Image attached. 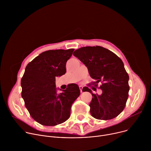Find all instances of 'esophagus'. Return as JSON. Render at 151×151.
<instances>
[{"label":"esophagus","instance_id":"esophagus-1","mask_svg":"<svg viewBox=\"0 0 151 151\" xmlns=\"http://www.w3.org/2000/svg\"><path fill=\"white\" fill-rule=\"evenodd\" d=\"M79 87V89H80V91H81V93H82V92H83V86H81V85H80Z\"/></svg>","mask_w":151,"mask_h":151}]
</instances>
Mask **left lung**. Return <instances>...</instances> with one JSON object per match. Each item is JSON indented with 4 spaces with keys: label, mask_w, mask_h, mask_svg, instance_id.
Listing matches in <instances>:
<instances>
[{
    "label": "left lung",
    "mask_w": 151,
    "mask_h": 151,
    "mask_svg": "<svg viewBox=\"0 0 151 151\" xmlns=\"http://www.w3.org/2000/svg\"><path fill=\"white\" fill-rule=\"evenodd\" d=\"M73 55L87 67L88 73L99 82L102 94H93L87 87L83 91L92 95L90 114L98 119L107 120L116 117L124 110L129 96V75L122 60L109 50L103 47H84L76 50ZM94 88V87H93Z\"/></svg>",
    "instance_id": "1"
}]
</instances>
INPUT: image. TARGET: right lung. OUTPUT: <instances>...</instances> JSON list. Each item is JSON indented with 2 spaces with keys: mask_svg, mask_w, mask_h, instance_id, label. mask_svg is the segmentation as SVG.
Listing matches in <instances>:
<instances>
[{
  "mask_svg": "<svg viewBox=\"0 0 151 151\" xmlns=\"http://www.w3.org/2000/svg\"><path fill=\"white\" fill-rule=\"evenodd\" d=\"M74 49L48 50L27 65L21 79L22 97L31 116L39 124L56 126L67 120L73 102L80 95L76 84L57 93L56 77L66 72V63Z\"/></svg>",
  "mask_w": 151,
  "mask_h": 151,
  "instance_id": "add662e5",
  "label": "right lung"
}]
</instances>
